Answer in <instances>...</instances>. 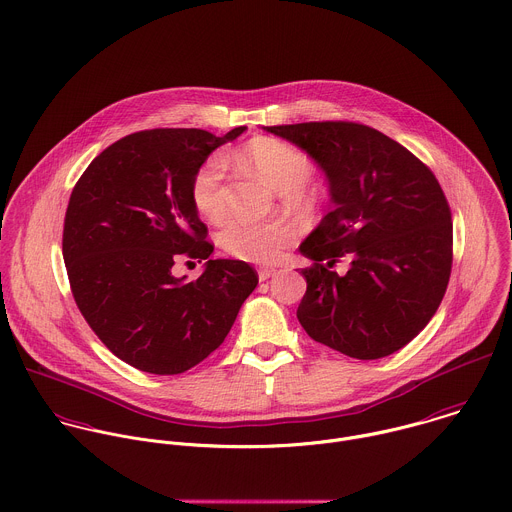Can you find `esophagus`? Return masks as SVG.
Listing matches in <instances>:
<instances>
[{"instance_id":"1","label":"esophagus","mask_w":512,"mask_h":512,"mask_svg":"<svg viewBox=\"0 0 512 512\" xmlns=\"http://www.w3.org/2000/svg\"><path fill=\"white\" fill-rule=\"evenodd\" d=\"M274 274H276V270H274V268H260V270H258V278H260V282H264V280L272 278Z\"/></svg>"}]
</instances>
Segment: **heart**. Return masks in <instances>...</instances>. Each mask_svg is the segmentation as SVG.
<instances>
[{
	"instance_id": "1",
	"label": "heart",
	"mask_w": 512,
	"mask_h": 512,
	"mask_svg": "<svg viewBox=\"0 0 512 512\" xmlns=\"http://www.w3.org/2000/svg\"><path fill=\"white\" fill-rule=\"evenodd\" d=\"M236 159L278 192H292L294 196L304 194V186L314 174V165L306 153L272 137L252 139ZM224 176L226 161L220 155L208 157L192 176V204L208 220H218L224 214ZM218 242L240 260L270 264L280 260L294 242V230L284 220L230 218L220 228Z\"/></svg>"
}]
</instances>
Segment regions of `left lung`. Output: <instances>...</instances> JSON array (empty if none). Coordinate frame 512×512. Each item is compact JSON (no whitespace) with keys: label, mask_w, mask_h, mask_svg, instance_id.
<instances>
[{"label":"left lung","mask_w":512,"mask_h":512,"mask_svg":"<svg viewBox=\"0 0 512 512\" xmlns=\"http://www.w3.org/2000/svg\"><path fill=\"white\" fill-rule=\"evenodd\" d=\"M264 131L318 163L334 202L300 244L314 262L302 270V328L355 359L391 355L429 324L449 284L453 222L441 184L397 141L359 123ZM343 255L352 264L340 277L329 268Z\"/></svg>","instance_id":"1"}]
</instances>
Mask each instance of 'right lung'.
Segmentation results:
<instances>
[{
    "label": "right lung",
    "mask_w": 512,
    "mask_h": 512,
    "mask_svg": "<svg viewBox=\"0 0 512 512\" xmlns=\"http://www.w3.org/2000/svg\"><path fill=\"white\" fill-rule=\"evenodd\" d=\"M224 137L202 129H153L107 147L77 180L63 226V260L83 318L119 359L176 375L228 336L258 284L242 260H212L214 246L192 204L196 169ZM206 259L194 283L171 266Z\"/></svg>",
    "instance_id": "1"
}]
</instances>
